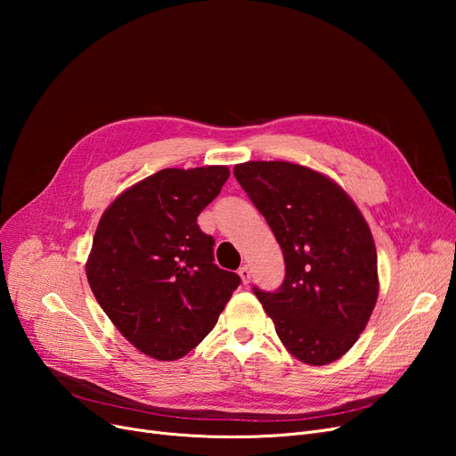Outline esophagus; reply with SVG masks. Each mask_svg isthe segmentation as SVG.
Returning <instances> with one entry per match:
<instances>
[{"label": "esophagus", "instance_id": "obj_1", "mask_svg": "<svg viewBox=\"0 0 456 456\" xmlns=\"http://www.w3.org/2000/svg\"><path fill=\"white\" fill-rule=\"evenodd\" d=\"M238 273H240V278H241V281L247 285L251 281V268L247 266V265H243L240 270H238Z\"/></svg>", "mask_w": 456, "mask_h": 456}]
</instances>
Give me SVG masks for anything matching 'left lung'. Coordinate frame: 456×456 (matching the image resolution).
<instances>
[{"label": "left lung", "mask_w": 456, "mask_h": 456, "mask_svg": "<svg viewBox=\"0 0 456 456\" xmlns=\"http://www.w3.org/2000/svg\"><path fill=\"white\" fill-rule=\"evenodd\" d=\"M233 176L285 258L278 291L256 298L297 360L327 365L363 333L379 297L377 249L363 215L325 175L289 161H247Z\"/></svg>", "instance_id": "1"}]
</instances>
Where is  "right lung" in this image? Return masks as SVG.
I'll return each mask as SVG.
<instances>
[{"label":"right lung","mask_w":456,"mask_h":456,"mask_svg":"<svg viewBox=\"0 0 456 456\" xmlns=\"http://www.w3.org/2000/svg\"><path fill=\"white\" fill-rule=\"evenodd\" d=\"M224 165L161 169L108 207L86 265L91 291L134 348L161 362L211 333L240 275L215 265L200 213L223 190Z\"/></svg>","instance_id":"1"}]
</instances>
